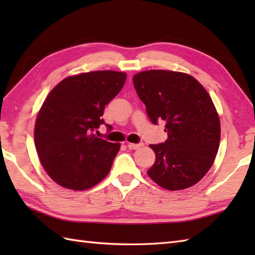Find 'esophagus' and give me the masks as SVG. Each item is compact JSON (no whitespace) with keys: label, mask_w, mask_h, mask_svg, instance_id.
<instances>
[{"label":"esophagus","mask_w":255,"mask_h":255,"mask_svg":"<svg viewBox=\"0 0 255 255\" xmlns=\"http://www.w3.org/2000/svg\"><path fill=\"white\" fill-rule=\"evenodd\" d=\"M127 147L129 148V149H133V150H136V149H139V148H141V147H143V143L142 142H140V143H127Z\"/></svg>","instance_id":"34e87169"}]
</instances>
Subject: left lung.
I'll list each match as a JSON object with an SVG mask.
<instances>
[{
	"label": "left lung",
	"instance_id": "left-lung-1",
	"mask_svg": "<svg viewBox=\"0 0 255 255\" xmlns=\"http://www.w3.org/2000/svg\"><path fill=\"white\" fill-rule=\"evenodd\" d=\"M132 81L150 121L164 122L167 133L164 142L150 144L155 161L148 175L170 191L193 186L213 165L219 148L220 122L209 94L182 72L150 70Z\"/></svg>",
	"mask_w": 255,
	"mask_h": 255
}]
</instances>
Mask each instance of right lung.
I'll list each match as a JSON object with an SVG mask.
<instances>
[{
  "label": "right lung",
  "mask_w": 255,
  "mask_h": 255,
  "mask_svg": "<svg viewBox=\"0 0 255 255\" xmlns=\"http://www.w3.org/2000/svg\"><path fill=\"white\" fill-rule=\"evenodd\" d=\"M126 78L108 70L81 73L62 80L47 96L36 119L35 145L42 166L59 185L84 191L110 173L121 144L97 138L94 131L105 124V106Z\"/></svg>",
  "instance_id": "obj_1"
}]
</instances>
